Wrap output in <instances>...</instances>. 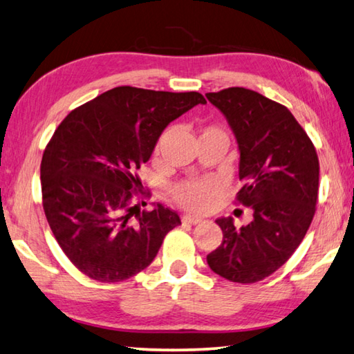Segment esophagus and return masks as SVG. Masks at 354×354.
Masks as SVG:
<instances>
[{"instance_id":"esophagus-1","label":"esophagus","mask_w":354,"mask_h":354,"mask_svg":"<svg viewBox=\"0 0 354 354\" xmlns=\"http://www.w3.org/2000/svg\"><path fill=\"white\" fill-rule=\"evenodd\" d=\"M203 220L201 218H196V216H192V215H184L183 216V223H187V224H199Z\"/></svg>"}]
</instances>
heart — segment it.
<instances>
[{
	"label": "heart",
	"mask_w": 354,
	"mask_h": 354,
	"mask_svg": "<svg viewBox=\"0 0 354 354\" xmlns=\"http://www.w3.org/2000/svg\"><path fill=\"white\" fill-rule=\"evenodd\" d=\"M203 134H223L220 128L205 127ZM224 136V134H223ZM159 149V145H158ZM215 184L209 181H184L171 189V196L181 207L192 212H205L210 207L212 198L215 195Z\"/></svg>",
	"instance_id": "b5f03b06"
}]
</instances>
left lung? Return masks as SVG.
Wrapping results in <instances>:
<instances>
[{"mask_svg":"<svg viewBox=\"0 0 354 354\" xmlns=\"http://www.w3.org/2000/svg\"><path fill=\"white\" fill-rule=\"evenodd\" d=\"M205 97L235 134L243 183L236 203L254 212L241 227L234 218H218L223 241L207 263L230 281L255 283L285 265L310 227L319 192L317 153L286 106L252 89L234 86Z\"/></svg>","mask_w":354,"mask_h":354,"instance_id":"8db88e82","label":"left lung"}]
</instances>
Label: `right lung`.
I'll return each mask as SVG.
<instances>
[{"label": "right lung", "mask_w": 354, "mask_h": 354, "mask_svg": "<svg viewBox=\"0 0 354 354\" xmlns=\"http://www.w3.org/2000/svg\"><path fill=\"white\" fill-rule=\"evenodd\" d=\"M198 104L199 93L118 86L71 111L43 153V209L57 243L89 279L114 283L155 260L165 235L181 224L156 204L140 212L136 171L165 127Z\"/></svg>", "instance_id": "add662e5"}]
</instances>
